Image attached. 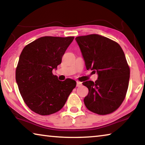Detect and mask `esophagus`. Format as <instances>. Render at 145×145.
<instances>
[{"label": "esophagus", "mask_w": 145, "mask_h": 145, "mask_svg": "<svg viewBox=\"0 0 145 145\" xmlns=\"http://www.w3.org/2000/svg\"><path fill=\"white\" fill-rule=\"evenodd\" d=\"M81 85H82V82H80L79 81H77V87H80Z\"/></svg>", "instance_id": "1"}]
</instances>
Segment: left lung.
I'll return each instance as SVG.
<instances>
[{
  "mask_svg": "<svg viewBox=\"0 0 145 145\" xmlns=\"http://www.w3.org/2000/svg\"><path fill=\"white\" fill-rule=\"evenodd\" d=\"M87 70L97 72L95 82L82 83L89 89L84 102L88 110L105 115L119 108L129 87L130 68L121 46L116 41L99 34L75 38Z\"/></svg>",
  "mask_w": 145,
  "mask_h": 145,
  "instance_id": "1",
  "label": "left lung"
}]
</instances>
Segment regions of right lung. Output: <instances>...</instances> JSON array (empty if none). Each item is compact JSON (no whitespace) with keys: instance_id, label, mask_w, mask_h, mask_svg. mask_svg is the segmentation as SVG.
Wrapping results in <instances>:
<instances>
[{"instance_id":"1","label":"right lung","mask_w":145,"mask_h":145,"mask_svg":"<svg viewBox=\"0 0 145 145\" xmlns=\"http://www.w3.org/2000/svg\"><path fill=\"white\" fill-rule=\"evenodd\" d=\"M74 39L43 36L28 44L22 51L16 68V80L24 102L31 111L50 115L62 109L76 82L59 80L54 68Z\"/></svg>"}]
</instances>
